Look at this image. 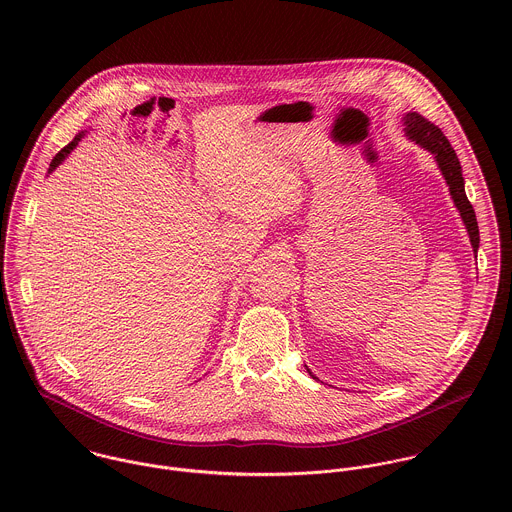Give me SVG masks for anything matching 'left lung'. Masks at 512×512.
I'll return each instance as SVG.
<instances>
[{
	"instance_id": "8db88e82",
	"label": "left lung",
	"mask_w": 512,
	"mask_h": 512,
	"mask_svg": "<svg viewBox=\"0 0 512 512\" xmlns=\"http://www.w3.org/2000/svg\"><path fill=\"white\" fill-rule=\"evenodd\" d=\"M402 126H404V134L408 136V140H412L414 144L424 147L426 151H430L438 163L439 171L449 187V195L453 199V205L457 207L461 220L467 228L469 234V242L473 246V254L477 258V250H479V226L475 219V211L465 195V181H463V173H461V163L455 155V149L447 142V138L443 136V132L438 126H434L432 122H428L424 116H420L418 112H408L402 116ZM307 372L313 376V372L307 368ZM315 378V376H313Z\"/></svg>"
}]
</instances>
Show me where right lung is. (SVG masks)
Masks as SVG:
<instances>
[{"label": "right lung", "mask_w": 512, "mask_h": 512, "mask_svg": "<svg viewBox=\"0 0 512 512\" xmlns=\"http://www.w3.org/2000/svg\"><path fill=\"white\" fill-rule=\"evenodd\" d=\"M84 136H86V130H84V132H78V134L74 136L73 142H71V144H67V146L63 147V149L53 157V161H51V165H49V175H51V173H53V171H55V169H57V167H59V165H61V163H63V161L73 153V149H76L78 142H80Z\"/></svg>", "instance_id": "obj_1"}]
</instances>
